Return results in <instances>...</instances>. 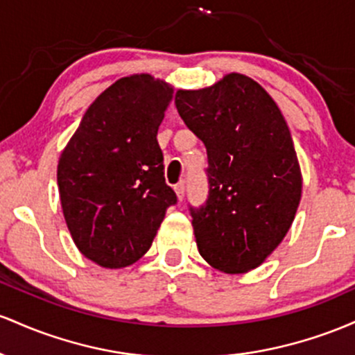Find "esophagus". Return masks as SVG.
<instances>
[{
    "label": "esophagus",
    "mask_w": 355,
    "mask_h": 355,
    "mask_svg": "<svg viewBox=\"0 0 355 355\" xmlns=\"http://www.w3.org/2000/svg\"><path fill=\"white\" fill-rule=\"evenodd\" d=\"M184 182H178L176 186H174V191H176V196L179 201H182V198H184Z\"/></svg>",
    "instance_id": "obj_1"
}]
</instances>
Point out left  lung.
<instances>
[{"instance_id": "8db88e82", "label": "left lung", "mask_w": 355, "mask_h": 355, "mask_svg": "<svg viewBox=\"0 0 355 355\" xmlns=\"http://www.w3.org/2000/svg\"><path fill=\"white\" fill-rule=\"evenodd\" d=\"M176 107L208 150V201L191 208L199 254L220 272H250L280 245L300 205L288 125L268 92L234 71L205 89L178 90Z\"/></svg>"}]
</instances>
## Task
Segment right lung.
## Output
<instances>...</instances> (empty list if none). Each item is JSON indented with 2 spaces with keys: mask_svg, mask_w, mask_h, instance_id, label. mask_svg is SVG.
<instances>
[{
  "mask_svg": "<svg viewBox=\"0 0 355 355\" xmlns=\"http://www.w3.org/2000/svg\"><path fill=\"white\" fill-rule=\"evenodd\" d=\"M173 94L149 73L119 78L92 102L60 154L58 193L71 240L103 268L144 257L176 205L157 144Z\"/></svg>",
  "mask_w": 355,
  "mask_h": 355,
  "instance_id": "right-lung-1",
  "label": "right lung"
}]
</instances>
